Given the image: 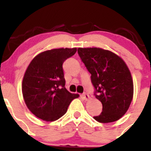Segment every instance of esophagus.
<instances>
[{"label": "esophagus", "mask_w": 151, "mask_h": 151, "mask_svg": "<svg viewBox=\"0 0 151 151\" xmlns=\"http://www.w3.org/2000/svg\"><path fill=\"white\" fill-rule=\"evenodd\" d=\"M82 96H83V98L85 100H86V101H88V100L90 99V96L88 95V93H83V95H82Z\"/></svg>", "instance_id": "obj_1"}]
</instances>
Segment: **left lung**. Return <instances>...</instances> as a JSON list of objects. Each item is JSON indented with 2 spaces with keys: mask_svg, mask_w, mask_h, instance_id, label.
<instances>
[{
  "mask_svg": "<svg viewBox=\"0 0 151 151\" xmlns=\"http://www.w3.org/2000/svg\"><path fill=\"white\" fill-rule=\"evenodd\" d=\"M78 54L91 74L96 98L102 104L101 113L93 118L103 123L119 120L133 99V80L129 67L118 55L99 47H80Z\"/></svg>",
  "mask_w": 151,
  "mask_h": 151,
  "instance_id": "1",
  "label": "left lung"
}]
</instances>
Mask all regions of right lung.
<instances>
[{
	"instance_id": "1",
	"label": "right lung",
	"mask_w": 151,
	"mask_h": 151,
	"mask_svg": "<svg viewBox=\"0 0 151 151\" xmlns=\"http://www.w3.org/2000/svg\"><path fill=\"white\" fill-rule=\"evenodd\" d=\"M77 48L47 50L33 58L24 74L23 99L29 110L45 121H55L67 112L73 99L80 96L65 88L63 63Z\"/></svg>"
}]
</instances>
